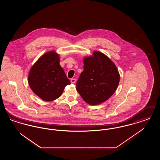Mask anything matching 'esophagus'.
Instances as JSON below:
<instances>
[{
    "mask_svg": "<svg viewBox=\"0 0 160 160\" xmlns=\"http://www.w3.org/2000/svg\"><path fill=\"white\" fill-rule=\"evenodd\" d=\"M76 82V78H71V83H75Z\"/></svg>",
    "mask_w": 160,
    "mask_h": 160,
    "instance_id": "34e87169",
    "label": "esophagus"
}]
</instances>
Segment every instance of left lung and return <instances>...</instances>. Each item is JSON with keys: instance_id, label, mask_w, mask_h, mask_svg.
Returning <instances> with one entry per match:
<instances>
[{"instance_id": "left-lung-1", "label": "left lung", "mask_w": 160, "mask_h": 160, "mask_svg": "<svg viewBox=\"0 0 160 160\" xmlns=\"http://www.w3.org/2000/svg\"><path fill=\"white\" fill-rule=\"evenodd\" d=\"M83 63V71L77 82V91L88 104L98 105L110 98L117 89L119 71L113 62L99 51L85 56Z\"/></svg>"}]
</instances>
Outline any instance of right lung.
<instances>
[{
  "label": "right lung",
  "mask_w": 160,
  "mask_h": 160,
  "mask_svg": "<svg viewBox=\"0 0 160 160\" xmlns=\"http://www.w3.org/2000/svg\"><path fill=\"white\" fill-rule=\"evenodd\" d=\"M59 54L55 51L42 55L32 67L28 83L40 98L46 101L58 99L66 86L71 84L59 64Z\"/></svg>",
  "instance_id": "obj_1"
}]
</instances>
